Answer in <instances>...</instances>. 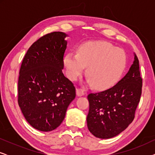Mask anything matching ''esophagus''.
<instances>
[{
	"label": "esophagus",
	"mask_w": 155,
	"mask_h": 155,
	"mask_svg": "<svg viewBox=\"0 0 155 155\" xmlns=\"http://www.w3.org/2000/svg\"><path fill=\"white\" fill-rule=\"evenodd\" d=\"M84 90H82L81 88H78L77 90H76V94H77V96L78 97H81V96H83L84 95Z\"/></svg>",
	"instance_id": "esophagus-1"
}]
</instances>
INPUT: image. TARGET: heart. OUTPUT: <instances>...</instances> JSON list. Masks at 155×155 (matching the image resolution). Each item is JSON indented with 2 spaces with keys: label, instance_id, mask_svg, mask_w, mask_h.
Returning a JSON list of instances; mask_svg holds the SVG:
<instances>
[{
  "label": "heart",
  "instance_id": "1",
  "mask_svg": "<svg viewBox=\"0 0 155 155\" xmlns=\"http://www.w3.org/2000/svg\"><path fill=\"white\" fill-rule=\"evenodd\" d=\"M63 63L70 80H77L87 67V82L104 90L119 80L126 69L127 56L124 50L109 42L89 41L80 46L78 54L65 55Z\"/></svg>",
  "mask_w": 155,
  "mask_h": 155
}]
</instances>
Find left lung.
Listing matches in <instances>:
<instances>
[{
    "mask_svg": "<svg viewBox=\"0 0 155 155\" xmlns=\"http://www.w3.org/2000/svg\"><path fill=\"white\" fill-rule=\"evenodd\" d=\"M142 83L139 61L134 54V61L128 72L116 85L88 95L90 109L87 124L93 135L111 138L132 123L140 99Z\"/></svg>",
    "mask_w": 155,
    "mask_h": 155,
    "instance_id": "obj_1",
    "label": "left lung"
}]
</instances>
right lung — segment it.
Masks as SVG:
<instances>
[{
	"label": "right lung",
	"mask_w": 155,
	"mask_h": 155,
	"mask_svg": "<svg viewBox=\"0 0 155 155\" xmlns=\"http://www.w3.org/2000/svg\"><path fill=\"white\" fill-rule=\"evenodd\" d=\"M68 35L54 31L35 41L23 58L18 80V104L27 121L48 132L60 126L75 97L73 82L63 75Z\"/></svg>",
	"instance_id": "right-lung-1"
}]
</instances>
